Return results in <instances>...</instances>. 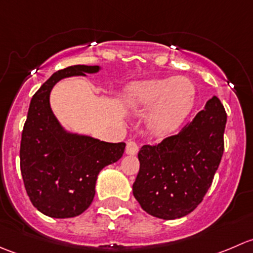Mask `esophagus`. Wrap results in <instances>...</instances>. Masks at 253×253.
<instances>
[{
	"instance_id": "obj_1",
	"label": "esophagus",
	"mask_w": 253,
	"mask_h": 253,
	"mask_svg": "<svg viewBox=\"0 0 253 253\" xmlns=\"http://www.w3.org/2000/svg\"><path fill=\"white\" fill-rule=\"evenodd\" d=\"M139 147L134 141H128L126 144V153L128 155H136L138 153Z\"/></svg>"
}]
</instances>
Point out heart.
Instances as JSON below:
<instances>
[{"instance_id":"b5f03b06","label":"heart","mask_w":253,"mask_h":253,"mask_svg":"<svg viewBox=\"0 0 253 253\" xmlns=\"http://www.w3.org/2000/svg\"><path fill=\"white\" fill-rule=\"evenodd\" d=\"M127 108L147 111L145 124L152 133L175 132L192 112L197 100L195 83L185 76L134 82L124 91Z\"/></svg>"}]
</instances>
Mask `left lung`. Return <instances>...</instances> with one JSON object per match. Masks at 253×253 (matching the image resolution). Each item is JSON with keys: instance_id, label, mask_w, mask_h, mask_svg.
<instances>
[{"instance_id": "obj_1", "label": "left lung", "mask_w": 253, "mask_h": 253, "mask_svg": "<svg viewBox=\"0 0 253 253\" xmlns=\"http://www.w3.org/2000/svg\"><path fill=\"white\" fill-rule=\"evenodd\" d=\"M225 125V109L213 96L177 134L143 145L132 187L143 211L171 220L197 208L220 164Z\"/></svg>"}]
</instances>
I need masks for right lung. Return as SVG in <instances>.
Instances as JSON below:
<instances>
[{
    "label": "right lung",
    "mask_w": 253,
    "mask_h": 253,
    "mask_svg": "<svg viewBox=\"0 0 253 253\" xmlns=\"http://www.w3.org/2000/svg\"><path fill=\"white\" fill-rule=\"evenodd\" d=\"M99 66L76 65L57 71L33 95L20 141V172L33 206L51 218H73L93 202L99 172L117 162L125 144L72 133L50 106L58 81L96 73Z\"/></svg>",
    "instance_id": "1"
}]
</instances>
